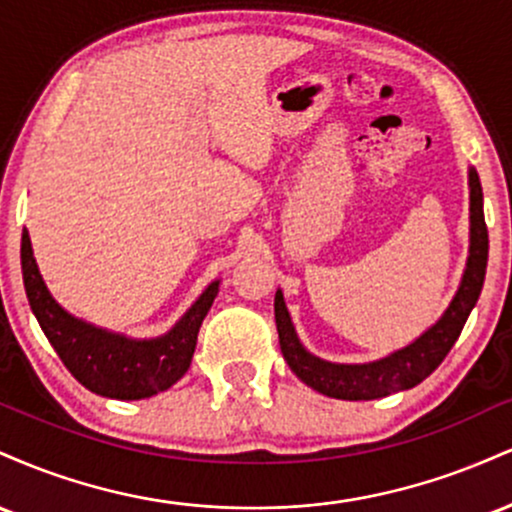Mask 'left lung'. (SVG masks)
I'll return each instance as SVG.
<instances>
[{"label": "left lung", "instance_id": "obj_1", "mask_svg": "<svg viewBox=\"0 0 512 512\" xmlns=\"http://www.w3.org/2000/svg\"><path fill=\"white\" fill-rule=\"evenodd\" d=\"M486 262H489V231L484 221V195L477 170L469 168V255L464 267L462 281L457 293L445 313L438 317L414 342L392 351L378 361L368 363H332L325 358L310 354L298 339L293 327L289 308H286L281 289L274 296V317L276 332H279V346L286 363L305 385L313 387L320 395L334 399H380L392 392L409 390L419 385L436 370L443 358L448 356L452 344L460 337L464 322L479 301L481 286H484Z\"/></svg>", "mask_w": 512, "mask_h": 512}]
</instances>
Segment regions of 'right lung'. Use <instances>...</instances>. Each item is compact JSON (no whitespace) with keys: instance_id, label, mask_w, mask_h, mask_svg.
<instances>
[{"instance_id":"obj_1","label":"right lung","mask_w":512,"mask_h":512,"mask_svg":"<svg viewBox=\"0 0 512 512\" xmlns=\"http://www.w3.org/2000/svg\"><path fill=\"white\" fill-rule=\"evenodd\" d=\"M21 272L28 303L52 349L86 390L110 399H146L168 390L192 363L197 334L221 281H211L166 334L132 339L74 317L52 298L33 257L31 236L23 228Z\"/></svg>"}]
</instances>
